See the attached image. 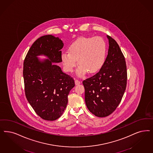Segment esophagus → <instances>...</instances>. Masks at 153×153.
Here are the masks:
<instances>
[{"label":"esophagus","instance_id":"esophagus-1","mask_svg":"<svg viewBox=\"0 0 153 153\" xmlns=\"http://www.w3.org/2000/svg\"><path fill=\"white\" fill-rule=\"evenodd\" d=\"M81 84V82L79 81V80H78V79H75V84L76 85H79Z\"/></svg>","mask_w":153,"mask_h":153}]
</instances>
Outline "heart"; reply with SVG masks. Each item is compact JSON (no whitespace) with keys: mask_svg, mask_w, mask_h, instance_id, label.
Listing matches in <instances>:
<instances>
[{"mask_svg":"<svg viewBox=\"0 0 153 153\" xmlns=\"http://www.w3.org/2000/svg\"><path fill=\"white\" fill-rule=\"evenodd\" d=\"M106 44L100 37H81L69 46L68 52H63L61 59L65 70L74 71L78 63L77 74L84 76L88 72L93 74L99 71L105 62Z\"/></svg>","mask_w":153,"mask_h":153,"instance_id":"obj_1","label":"heart"}]
</instances>
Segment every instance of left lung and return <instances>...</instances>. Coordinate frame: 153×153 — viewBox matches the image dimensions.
<instances>
[{"label": "left lung", "mask_w": 153, "mask_h": 153, "mask_svg": "<svg viewBox=\"0 0 153 153\" xmlns=\"http://www.w3.org/2000/svg\"><path fill=\"white\" fill-rule=\"evenodd\" d=\"M105 62L100 71L84 80L85 100L88 110L98 117L108 116L116 110L126 89V62L119 46L112 37Z\"/></svg>", "instance_id": "1"}]
</instances>
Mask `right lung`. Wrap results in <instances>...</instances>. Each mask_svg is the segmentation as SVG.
Listing matches in <instances>:
<instances>
[{"instance_id":"obj_1","label":"right lung","mask_w":153,"mask_h":153,"mask_svg":"<svg viewBox=\"0 0 153 153\" xmlns=\"http://www.w3.org/2000/svg\"><path fill=\"white\" fill-rule=\"evenodd\" d=\"M63 41L46 35L37 39L27 53L24 62L23 77L27 100L42 119L53 121L63 114L68 95L74 85L72 77L63 73L56 64L62 62ZM43 54L48 59L40 61Z\"/></svg>"}]
</instances>
